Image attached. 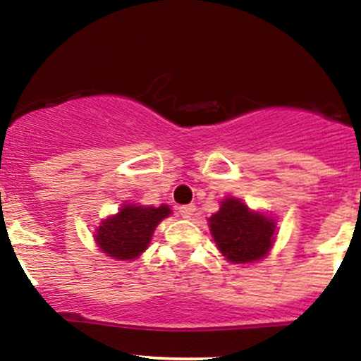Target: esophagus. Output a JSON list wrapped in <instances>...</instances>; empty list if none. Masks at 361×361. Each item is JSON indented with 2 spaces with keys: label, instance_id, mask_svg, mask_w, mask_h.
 Segmentation results:
<instances>
[{
  "label": "esophagus",
  "instance_id": "esophagus-1",
  "mask_svg": "<svg viewBox=\"0 0 361 361\" xmlns=\"http://www.w3.org/2000/svg\"><path fill=\"white\" fill-rule=\"evenodd\" d=\"M194 212H196V206L194 204H185L179 208V214L182 218H185V220H191L194 216Z\"/></svg>",
  "mask_w": 361,
  "mask_h": 361
}]
</instances>
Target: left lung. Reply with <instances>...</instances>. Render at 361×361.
<instances>
[{
    "mask_svg": "<svg viewBox=\"0 0 361 361\" xmlns=\"http://www.w3.org/2000/svg\"><path fill=\"white\" fill-rule=\"evenodd\" d=\"M208 225L218 250L232 264L261 261L276 240V220L233 196L220 201V209L208 218Z\"/></svg>",
    "mask_w": 361,
    "mask_h": 361,
    "instance_id": "8db88e82",
    "label": "left lung"
}]
</instances>
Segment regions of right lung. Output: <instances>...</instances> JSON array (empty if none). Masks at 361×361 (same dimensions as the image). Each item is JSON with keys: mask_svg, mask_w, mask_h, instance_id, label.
<instances>
[{"mask_svg": "<svg viewBox=\"0 0 361 361\" xmlns=\"http://www.w3.org/2000/svg\"><path fill=\"white\" fill-rule=\"evenodd\" d=\"M169 204L143 206L126 202L116 214L104 218L93 233V240L105 256L117 261H133L148 249L153 232L170 216Z\"/></svg>", "mask_w": 361, "mask_h": 361, "instance_id": "obj_1", "label": "right lung"}]
</instances>
